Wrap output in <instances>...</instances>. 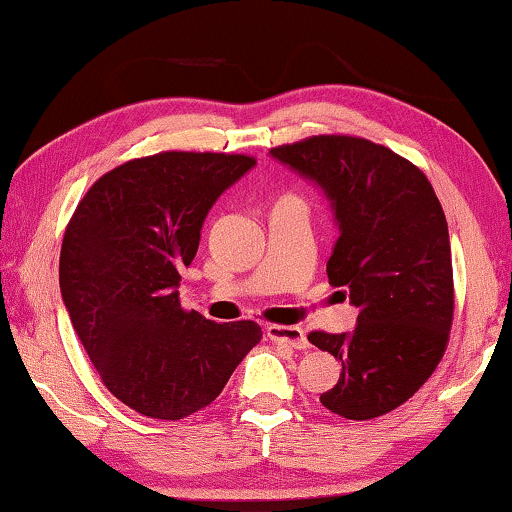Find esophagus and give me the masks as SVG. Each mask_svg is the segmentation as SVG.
<instances>
[{
  "mask_svg": "<svg viewBox=\"0 0 512 512\" xmlns=\"http://www.w3.org/2000/svg\"><path fill=\"white\" fill-rule=\"evenodd\" d=\"M268 339L284 345V348L291 350H307L309 341L307 334L302 327H293V325H268L266 327Z\"/></svg>",
  "mask_w": 512,
  "mask_h": 512,
  "instance_id": "34e87169",
  "label": "esophagus"
}]
</instances>
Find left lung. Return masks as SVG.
<instances>
[{
	"label": "left lung",
	"instance_id": "obj_1",
	"mask_svg": "<svg viewBox=\"0 0 512 512\" xmlns=\"http://www.w3.org/2000/svg\"><path fill=\"white\" fill-rule=\"evenodd\" d=\"M271 158L325 194L339 228L329 284L359 309L352 332L309 334L343 368L320 402L348 420L379 418L418 391L447 348L454 277L443 207L418 167L361 137H309Z\"/></svg>",
	"mask_w": 512,
	"mask_h": 512
}]
</instances>
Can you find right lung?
<instances>
[{
  "mask_svg": "<svg viewBox=\"0 0 512 512\" xmlns=\"http://www.w3.org/2000/svg\"><path fill=\"white\" fill-rule=\"evenodd\" d=\"M255 164L185 151L131 160L90 187L67 225L58 275L69 320L108 391L137 413L205 409L262 339L253 320L219 325L178 298L207 212Z\"/></svg>",
  "mask_w": 512,
  "mask_h": 512,
  "instance_id": "add662e5",
  "label": "right lung"
}]
</instances>
